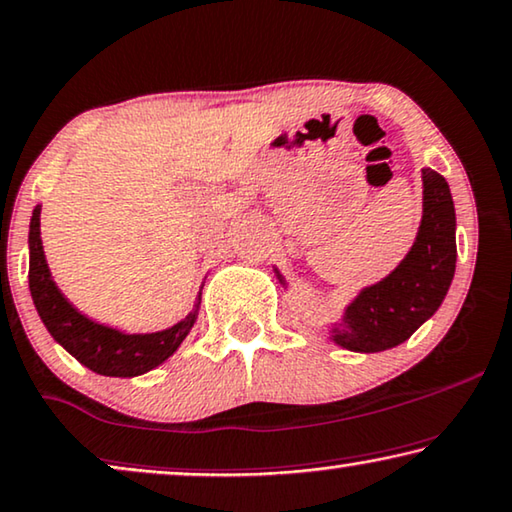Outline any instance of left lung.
Returning a JSON list of instances; mask_svg holds the SVG:
<instances>
[{
  "mask_svg": "<svg viewBox=\"0 0 512 512\" xmlns=\"http://www.w3.org/2000/svg\"><path fill=\"white\" fill-rule=\"evenodd\" d=\"M455 205L446 177L422 168V221L402 263L379 284L362 288L332 325V339L355 353L402 344L446 298L455 277ZM279 281L284 284V279Z\"/></svg>",
  "mask_w": 512,
  "mask_h": 512,
  "instance_id": "8db88e82",
  "label": "left lung"
}]
</instances>
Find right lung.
<instances>
[{
  "instance_id": "add662e5",
  "label": "right lung",
  "mask_w": 512,
  "mask_h": 512,
  "mask_svg": "<svg viewBox=\"0 0 512 512\" xmlns=\"http://www.w3.org/2000/svg\"><path fill=\"white\" fill-rule=\"evenodd\" d=\"M41 205L34 207L29 221V291L55 342L62 344L78 362L101 376H138L168 360L194 328L201 295L196 309L173 328L150 332V335H124V332L94 323L92 318L71 305L50 277L46 254L41 242Z\"/></svg>"
}]
</instances>
